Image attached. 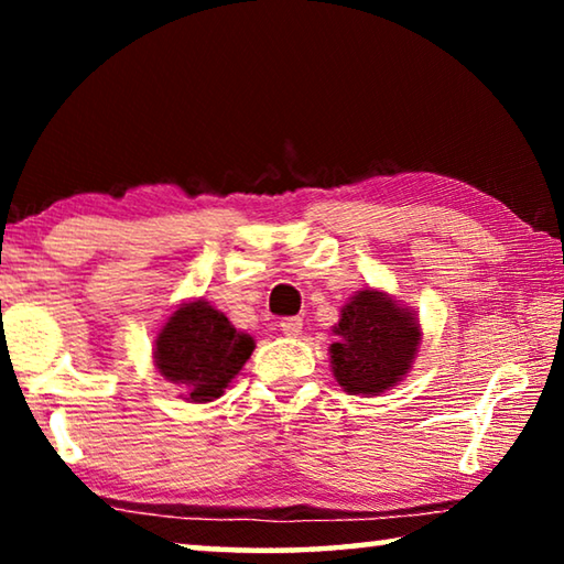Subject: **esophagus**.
Listing matches in <instances>:
<instances>
[{
    "label": "esophagus",
    "mask_w": 564,
    "mask_h": 564,
    "mask_svg": "<svg viewBox=\"0 0 564 564\" xmlns=\"http://www.w3.org/2000/svg\"><path fill=\"white\" fill-rule=\"evenodd\" d=\"M279 328L285 333V336H291V338H295L301 333V328H303V321L299 318V316H289V318H281L279 321Z\"/></svg>",
    "instance_id": "esophagus-1"
}]
</instances>
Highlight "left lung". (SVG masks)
Listing matches in <instances>:
<instances>
[{"label":"left lung","mask_w":564,"mask_h":564,"mask_svg":"<svg viewBox=\"0 0 564 564\" xmlns=\"http://www.w3.org/2000/svg\"><path fill=\"white\" fill-rule=\"evenodd\" d=\"M330 366L338 386L352 395H378L413 366L420 328L413 313L380 291H358L343 305Z\"/></svg>","instance_id":"obj_1"}]
</instances>
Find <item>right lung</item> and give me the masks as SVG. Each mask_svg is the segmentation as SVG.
<instances>
[{"label": "right lung", "mask_w": 564, "mask_h": 564, "mask_svg": "<svg viewBox=\"0 0 564 564\" xmlns=\"http://www.w3.org/2000/svg\"><path fill=\"white\" fill-rule=\"evenodd\" d=\"M253 338L238 333L221 311L206 301L181 305L156 338V368L178 386L191 403H208L251 358Z\"/></svg>", "instance_id": "add662e5"}]
</instances>
